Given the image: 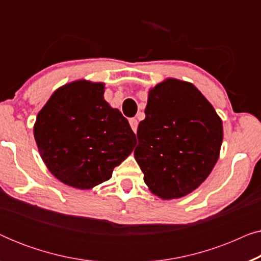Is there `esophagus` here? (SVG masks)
<instances>
[{
    "label": "esophagus",
    "instance_id": "1",
    "mask_svg": "<svg viewBox=\"0 0 261 261\" xmlns=\"http://www.w3.org/2000/svg\"><path fill=\"white\" fill-rule=\"evenodd\" d=\"M129 124H130L132 129H133L134 133H137V129H138V120H137V119H130V120H129Z\"/></svg>",
    "mask_w": 261,
    "mask_h": 261
}]
</instances>
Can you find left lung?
Listing matches in <instances>:
<instances>
[{
	"label": "left lung",
	"mask_w": 261,
	"mask_h": 261,
	"mask_svg": "<svg viewBox=\"0 0 261 261\" xmlns=\"http://www.w3.org/2000/svg\"><path fill=\"white\" fill-rule=\"evenodd\" d=\"M134 156L152 194L180 198L206 179L220 156L222 120L189 82L167 78L148 91Z\"/></svg>",
	"instance_id": "obj_1"
}]
</instances>
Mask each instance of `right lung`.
<instances>
[{
    "mask_svg": "<svg viewBox=\"0 0 261 261\" xmlns=\"http://www.w3.org/2000/svg\"><path fill=\"white\" fill-rule=\"evenodd\" d=\"M103 94L105 83H67L53 92L34 123L35 142L49 172L81 190L110 179L137 144L126 117Z\"/></svg>",
    "mask_w": 261,
    "mask_h": 261,
    "instance_id": "right-lung-1",
    "label": "right lung"
}]
</instances>
